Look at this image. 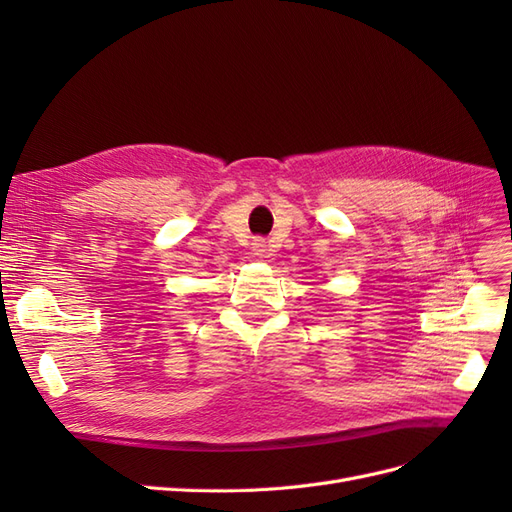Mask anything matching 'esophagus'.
<instances>
[{
    "label": "esophagus",
    "mask_w": 512,
    "mask_h": 512,
    "mask_svg": "<svg viewBox=\"0 0 512 512\" xmlns=\"http://www.w3.org/2000/svg\"><path fill=\"white\" fill-rule=\"evenodd\" d=\"M254 252L256 254H262V252H265V239H254Z\"/></svg>",
    "instance_id": "esophagus-1"
}]
</instances>
